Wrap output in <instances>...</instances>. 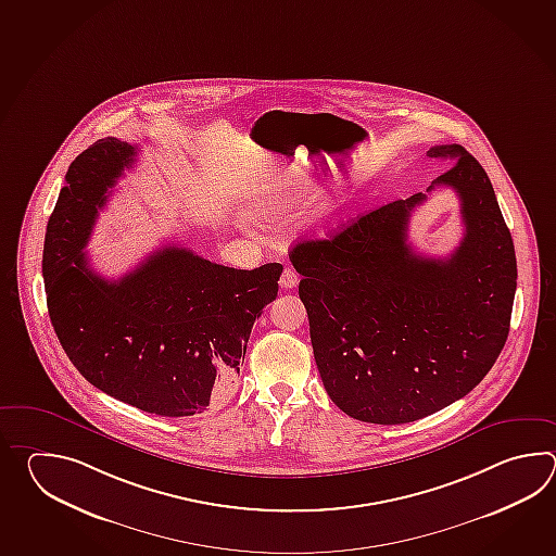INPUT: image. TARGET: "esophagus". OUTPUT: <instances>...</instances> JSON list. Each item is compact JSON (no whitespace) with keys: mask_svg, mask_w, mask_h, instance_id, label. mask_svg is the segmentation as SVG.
Returning <instances> with one entry per match:
<instances>
[{"mask_svg":"<svg viewBox=\"0 0 556 556\" xmlns=\"http://www.w3.org/2000/svg\"><path fill=\"white\" fill-rule=\"evenodd\" d=\"M295 283H298V274L292 268H286L282 276H280V286L283 290H292V288H295Z\"/></svg>","mask_w":556,"mask_h":556,"instance_id":"34e87169","label":"esophagus"}]
</instances>
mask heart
<instances>
[{
    "mask_svg": "<svg viewBox=\"0 0 556 556\" xmlns=\"http://www.w3.org/2000/svg\"><path fill=\"white\" fill-rule=\"evenodd\" d=\"M312 185H309V180L306 177H295L294 182L290 185V190H288V194H302V192H306ZM336 206H333V202H328L326 206H324V214H330Z\"/></svg>",
    "mask_w": 556,
    "mask_h": 556,
    "instance_id": "1",
    "label": "heart"
}]
</instances>
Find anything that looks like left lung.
Masks as SVG:
<instances>
[{
	"label": "left lung",
	"instance_id": "obj_1",
	"mask_svg": "<svg viewBox=\"0 0 556 556\" xmlns=\"http://www.w3.org/2000/svg\"><path fill=\"white\" fill-rule=\"evenodd\" d=\"M427 156L451 163L427 192L450 187L462 201L465 235L451 256L407 242L424 192L290 252L319 378L343 414L366 424H409L462 400L507 342L517 258L493 185L462 144Z\"/></svg>",
	"mask_w": 556,
	"mask_h": 556
}]
</instances>
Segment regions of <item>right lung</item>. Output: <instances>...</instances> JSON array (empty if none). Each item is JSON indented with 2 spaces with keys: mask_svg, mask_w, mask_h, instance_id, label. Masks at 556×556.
Listing matches in <instances>:
<instances>
[{
  "mask_svg": "<svg viewBox=\"0 0 556 556\" xmlns=\"http://www.w3.org/2000/svg\"><path fill=\"white\" fill-rule=\"evenodd\" d=\"M135 156L137 147L106 137L70 166L43 247L49 318L97 390L147 414H202L232 390L282 264L237 270L163 247L118 280L99 276L84 250L106 190Z\"/></svg>",
  "mask_w": 556,
  "mask_h": 556,
  "instance_id": "right-lung-1",
  "label": "right lung"
}]
</instances>
